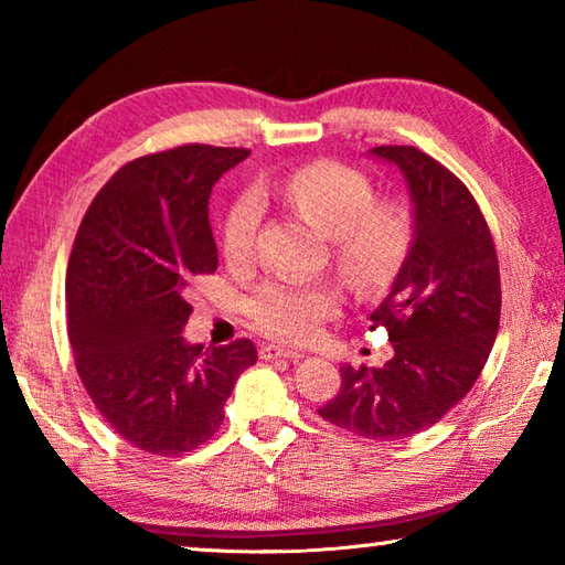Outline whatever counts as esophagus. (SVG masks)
I'll return each instance as SVG.
<instances>
[{"mask_svg":"<svg viewBox=\"0 0 565 565\" xmlns=\"http://www.w3.org/2000/svg\"><path fill=\"white\" fill-rule=\"evenodd\" d=\"M262 359H303V351L286 349V347H264Z\"/></svg>","mask_w":565,"mask_h":565,"instance_id":"1","label":"esophagus"}]
</instances>
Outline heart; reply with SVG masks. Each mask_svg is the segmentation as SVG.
<instances>
[{"label":"heart","mask_w":565,"mask_h":565,"mask_svg":"<svg viewBox=\"0 0 565 565\" xmlns=\"http://www.w3.org/2000/svg\"><path fill=\"white\" fill-rule=\"evenodd\" d=\"M259 196H276L331 236L341 269L363 289L384 284L408 252V214L398 206H376V189L359 169L313 161L279 184L262 186ZM259 196L246 191L228 209L222 232L228 262H244L254 252L262 222ZM337 291L327 284L266 281L254 291L248 311L271 337L303 341L337 309Z\"/></svg>","instance_id":"b5f03b06"}]
</instances>
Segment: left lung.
<instances>
[{"label": "left lung", "instance_id": "left-lung-1", "mask_svg": "<svg viewBox=\"0 0 565 565\" xmlns=\"http://www.w3.org/2000/svg\"><path fill=\"white\" fill-rule=\"evenodd\" d=\"M411 196V244L371 329L394 347L381 369L341 366L339 396L319 408L333 426L398 441L431 428L461 401L495 343L499 259L486 218L461 181L416 147H376Z\"/></svg>", "mask_w": 565, "mask_h": 565}]
</instances>
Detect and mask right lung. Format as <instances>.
I'll use <instances>...</instances> for the list:
<instances>
[{"label":"right lung","mask_w":565,"mask_h":565,"mask_svg":"<svg viewBox=\"0 0 565 565\" xmlns=\"http://www.w3.org/2000/svg\"><path fill=\"white\" fill-rule=\"evenodd\" d=\"M246 149L189 145L129 161L79 226L66 269V327L94 406L124 441L177 456L224 420L256 347L189 343V281L214 274L209 196Z\"/></svg>","instance_id":"add662e5"}]
</instances>
